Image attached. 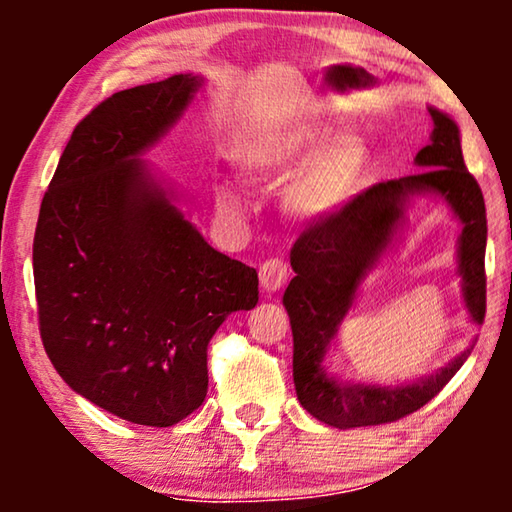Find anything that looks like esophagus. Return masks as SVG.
<instances>
[{
    "label": "esophagus",
    "instance_id": "esophagus-1",
    "mask_svg": "<svg viewBox=\"0 0 512 512\" xmlns=\"http://www.w3.org/2000/svg\"><path fill=\"white\" fill-rule=\"evenodd\" d=\"M258 277H261L263 291L275 293L284 286L286 277H289V265L282 258H268L261 268H258Z\"/></svg>",
    "mask_w": 512,
    "mask_h": 512
}]
</instances>
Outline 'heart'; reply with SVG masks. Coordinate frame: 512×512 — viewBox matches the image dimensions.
<instances>
[{"instance_id":"1","label":"heart","mask_w":512,"mask_h":512,"mask_svg":"<svg viewBox=\"0 0 512 512\" xmlns=\"http://www.w3.org/2000/svg\"><path fill=\"white\" fill-rule=\"evenodd\" d=\"M326 121H293L265 130L244 142L240 163L251 179L284 181V207L300 219H321L340 209L366 179L370 149L366 139L342 132L331 140ZM219 205L240 212L242 202L230 188H219Z\"/></svg>"}]
</instances>
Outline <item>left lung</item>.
Segmentation results:
<instances>
[{
	"label": "left lung",
	"mask_w": 512,
	"mask_h": 512,
	"mask_svg": "<svg viewBox=\"0 0 512 512\" xmlns=\"http://www.w3.org/2000/svg\"><path fill=\"white\" fill-rule=\"evenodd\" d=\"M429 114L431 142L415 156L422 172L382 181L354 195L333 214L310 223L291 249L296 277L284 291V307L293 331V384L300 405L335 429L389 424L410 415L429 403L471 354L466 349L436 375L401 387L340 382L324 368V356L352 310L356 291L394 242L415 195L443 198L464 226L457 249L461 291L471 319L478 326L485 321V198L466 170L457 123L436 107H429Z\"/></svg>",
	"instance_id": "obj_1"
}]
</instances>
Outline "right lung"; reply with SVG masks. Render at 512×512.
<instances>
[{"label": "right lung", "instance_id": "1", "mask_svg": "<svg viewBox=\"0 0 512 512\" xmlns=\"http://www.w3.org/2000/svg\"><path fill=\"white\" fill-rule=\"evenodd\" d=\"M200 76L128 88L76 125L32 247L39 331L76 394L144 426L207 396V345L258 303V272L209 247L139 158L184 114Z\"/></svg>", "mask_w": 512, "mask_h": 512}]
</instances>
